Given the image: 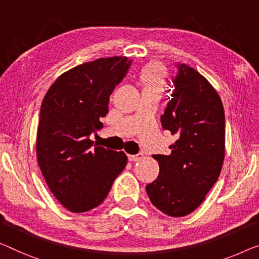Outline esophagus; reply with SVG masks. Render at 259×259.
Instances as JSON below:
<instances>
[{"label":"esophagus","mask_w":259,"mask_h":259,"mask_svg":"<svg viewBox=\"0 0 259 259\" xmlns=\"http://www.w3.org/2000/svg\"><path fill=\"white\" fill-rule=\"evenodd\" d=\"M143 153H137V154H128V159L130 161H138L143 159Z\"/></svg>","instance_id":"esophagus-1"}]
</instances>
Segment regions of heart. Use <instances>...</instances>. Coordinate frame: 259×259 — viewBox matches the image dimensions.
Segmentation results:
<instances>
[{"mask_svg": "<svg viewBox=\"0 0 259 259\" xmlns=\"http://www.w3.org/2000/svg\"><path fill=\"white\" fill-rule=\"evenodd\" d=\"M140 82L144 88H159L165 87V72L160 65L150 64L141 69L138 74Z\"/></svg>", "mask_w": 259, "mask_h": 259, "instance_id": "obj_1", "label": "heart"}]
</instances>
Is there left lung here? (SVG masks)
<instances>
[{
    "instance_id": "left-lung-1",
    "label": "left lung",
    "mask_w": 259,
    "mask_h": 259,
    "mask_svg": "<svg viewBox=\"0 0 259 259\" xmlns=\"http://www.w3.org/2000/svg\"><path fill=\"white\" fill-rule=\"evenodd\" d=\"M175 91L161 125L176 135L171 153L153 154L159 176L146 186L150 201L168 216L194 211L219 179L225 160V109L219 93L203 75L178 64Z\"/></svg>"
}]
</instances>
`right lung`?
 <instances>
[{
  "label": "right lung",
  "instance_id": "1",
  "mask_svg": "<svg viewBox=\"0 0 259 259\" xmlns=\"http://www.w3.org/2000/svg\"><path fill=\"white\" fill-rule=\"evenodd\" d=\"M130 66L126 57L73 67L49 88L40 107L36 153L50 191L72 213L98 207L128 158L91 140L102 128L109 96Z\"/></svg>",
  "mask_w": 259,
  "mask_h": 259
}]
</instances>
